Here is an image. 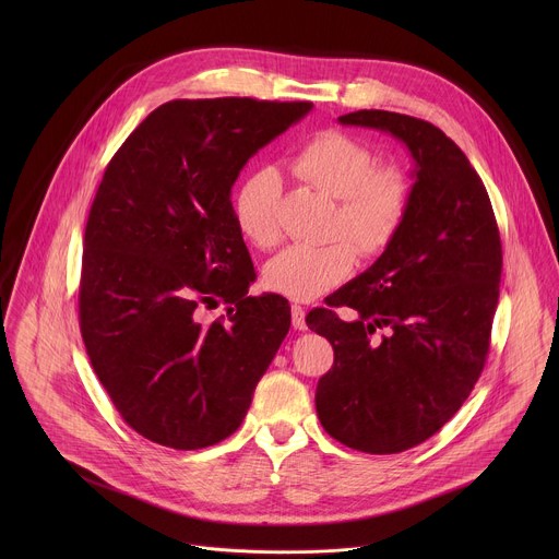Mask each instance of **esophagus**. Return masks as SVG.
<instances>
[{"label": "esophagus", "instance_id": "obj_1", "mask_svg": "<svg viewBox=\"0 0 559 559\" xmlns=\"http://www.w3.org/2000/svg\"><path fill=\"white\" fill-rule=\"evenodd\" d=\"M292 325H294V330H298V332L307 330V323H305V307L292 305Z\"/></svg>", "mask_w": 559, "mask_h": 559}]
</instances>
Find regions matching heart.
Returning <instances> with one entry per match:
<instances>
[{"label":"heart","mask_w":559,"mask_h":559,"mask_svg":"<svg viewBox=\"0 0 559 559\" xmlns=\"http://www.w3.org/2000/svg\"><path fill=\"white\" fill-rule=\"evenodd\" d=\"M289 168L311 188L336 199L332 234L349 237L360 254H380L401 231L409 181L395 166H373V152L360 139L334 130L318 134L296 150ZM278 177L272 170H257L241 181L231 201L238 229L261 250L278 243ZM348 242L334 238L325 246L285 248L267 261L265 285L292 300L328 294L354 270L356 250Z\"/></svg>","instance_id":"obj_1"}]
</instances>
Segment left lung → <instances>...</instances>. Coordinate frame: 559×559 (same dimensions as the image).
<instances>
[{
  "label": "left lung",
  "instance_id": "1",
  "mask_svg": "<svg viewBox=\"0 0 559 559\" xmlns=\"http://www.w3.org/2000/svg\"><path fill=\"white\" fill-rule=\"evenodd\" d=\"M338 121L403 141L414 186L391 246L328 298L356 309V321L325 307L307 313V328L334 347V367L316 386V414L349 449L401 453L440 431L485 369L500 298V231L483 179L440 128L386 110Z\"/></svg>",
  "mask_w": 559,
  "mask_h": 559
}]
</instances>
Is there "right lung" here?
Instances as JSON below:
<instances>
[{"label":"right lung","mask_w":559,"mask_h":559,"mask_svg":"<svg viewBox=\"0 0 559 559\" xmlns=\"http://www.w3.org/2000/svg\"><path fill=\"white\" fill-rule=\"evenodd\" d=\"M309 102L177 99L152 110L108 164L93 201L79 325L97 378L143 438L192 451L241 427L292 323L257 278L231 210L250 158ZM227 305L200 321V307Z\"/></svg>","instance_id":"obj_1"}]
</instances>
